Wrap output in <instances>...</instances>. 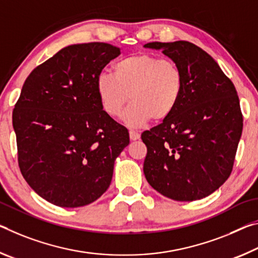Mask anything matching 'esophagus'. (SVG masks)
Wrapping results in <instances>:
<instances>
[{"mask_svg": "<svg viewBox=\"0 0 258 258\" xmlns=\"http://www.w3.org/2000/svg\"><path fill=\"white\" fill-rule=\"evenodd\" d=\"M129 136L132 141H137V139H139V137H141V135H139L137 132H135V130H130Z\"/></svg>", "mask_w": 258, "mask_h": 258, "instance_id": "obj_1", "label": "esophagus"}]
</instances>
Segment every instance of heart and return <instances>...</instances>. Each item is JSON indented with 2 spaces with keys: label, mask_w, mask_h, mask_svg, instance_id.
<instances>
[{
  "label": "heart",
  "mask_w": 258,
  "mask_h": 258,
  "mask_svg": "<svg viewBox=\"0 0 258 258\" xmlns=\"http://www.w3.org/2000/svg\"><path fill=\"white\" fill-rule=\"evenodd\" d=\"M184 89L180 67L171 59H160L151 53H136L114 62L111 73H100L96 91L100 107L111 117L124 114L125 123L142 126L151 119L163 121L178 105Z\"/></svg>",
  "instance_id": "heart-1"
}]
</instances>
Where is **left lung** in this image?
I'll return each instance as SVG.
<instances>
[{
  "instance_id": "1",
  "label": "left lung",
  "mask_w": 258,
  "mask_h": 258,
  "mask_svg": "<svg viewBox=\"0 0 258 258\" xmlns=\"http://www.w3.org/2000/svg\"><path fill=\"white\" fill-rule=\"evenodd\" d=\"M180 67L183 95L162 123L142 134L146 180L176 201L208 197L233 168L243 119L234 84L210 54L187 41L151 42Z\"/></svg>"
}]
</instances>
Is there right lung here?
Listing matches in <instances>:
<instances>
[{"label": "right lung", "instance_id": "1", "mask_svg": "<svg viewBox=\"0 0 258 258\" xmlns=\"http://www.w3.org/2000/svg\"><path fill=\"white\" fill-rule=\"evenodd\" d=\"M120 49L73 44L32 71L12 112L18 164L51 204L75 208L101 197L129 133L101 109L96 79Z\"/></svg>", "mask_w": 258, "mask_h": 258}]
</instances>
